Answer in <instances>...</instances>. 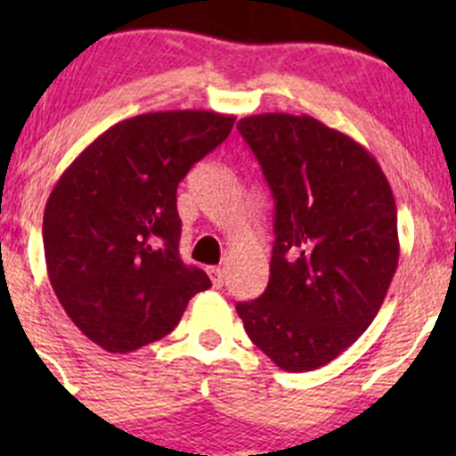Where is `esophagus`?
Returning a JSON list of instances; mask_svg holds the SVG:
<instances>
[{
	"instance_id": "obj_1",
	"label": "esophagus",
	"mask_w": 456,
	"mask_h": 456,
	"mask_svg": "<svg viewBox=\"0 0 456 456\" xmlns=\"http://www.w3.org/2000/svg\"><path fill=\"white\" fill-rule=\"evenodd\" d=\"M207 273H209L211 284H214L216 289L223 287V284H224V269H220V266H209V269H207Z\"/></svg>"
}]
</instances>
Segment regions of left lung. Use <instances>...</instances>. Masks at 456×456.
I'll use <instances>...</instances> for the list:
<instances>
[{"label": "left lung", "instance_id": "1", "mask_svg": "<svg viewBox=\"0 0 456 456\" xmlns=\"http://www.w3.org/2000/svg\"><path fill=\"white\" fill-rule=\"evenodd\" d=\"M275 200L269 284L236 311L282 370L333 362L375 320L399 262L397 207L375 156L309 114L238 121Z\"/></svg>", "mask_w": 456, "mask_h": 456}]
</instances>
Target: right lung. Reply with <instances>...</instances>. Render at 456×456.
Segmentation results:
<instances>
[{"mask_svg": "<svg viewBox=\"0 0 456 456\" xmlns=\"http://www.w3.org/2000/svg\"><path fill=\"white\" fill-rule=\"evenodd\" d=\"M236 117L147 112L117 123L59 176L44 211L48 278L77 329L108 353L165 338L211 287L178 256V183Z\"/></svg>", "mask_w": 456, "mask_h": 456, "instance_id": "obj_1", "label": "right lung"}]
</instances>
